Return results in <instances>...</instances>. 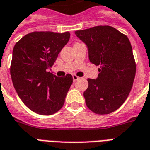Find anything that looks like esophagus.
Listing matches in <instances>:
<instances>
[{
  "mask_svg": "<svg viewBox=\"0 0 150 150\" xmlns=\"http://www.w3.org/2000/svg\"><path fill=\"white\" fill-rule=\"evenodd\" d=\"M72 78H73V81H74V82H76V81L79 79V77H78L77 75H75V74H73L72 75Z\"/></svg>",
  "mask_w": 150,
  "mask_h": 150,
  "instance_id": "esophagus-1",
  "label": "esophagus"
}]
</instances>
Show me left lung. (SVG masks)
I'll use <instances>...</instances> for the list:
<instances>
[{"label":"left lung","mask_w":150,"mask_h":150,"mask_svg":"<svg viewBox=\"0 0 150 150\" xmlns=\"http://www.w3.org/2000/svg\"><path fill=\"white\" fill-rule=\"evenodd\" d=\"M86 43L89 59L100 65L97 79H88L83 96L90 110L107 114L117 110L130 93L136 65L127 36L109 25L95 26L75 32Z\"/></svg>","instance_id":"8db88e82"}]
</instances>
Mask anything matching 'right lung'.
I'll return each mask as SVG.
<instances>
[{"mask_svg":"<svg viewBox=\"0 0 150 150\" xmlns=\"http://www.w3.org/2000/svg\"><path fill=\"white\" fill-rule=\"evenodd\" d=\"M69 39V32H33L14 47L10 68L13 85L24 104L36 114H55L64 103L72 76L57 77L47 70Z\"/></svg>","mask_w":150,"mask_h":150,"instance_id":"right-lung-1","label":"right lung"}]
</instances>
